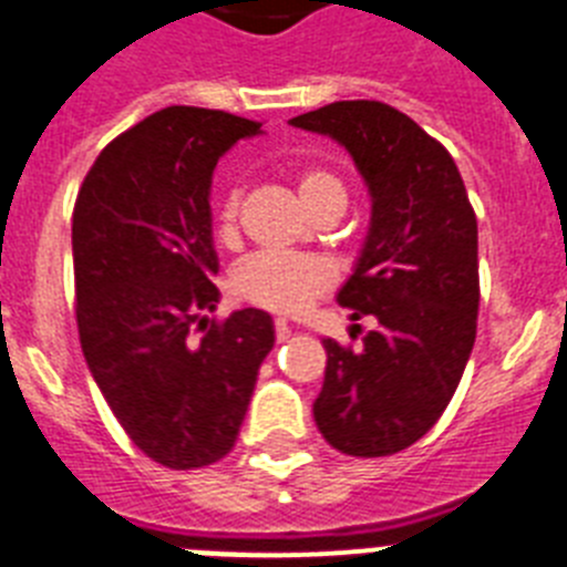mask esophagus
I'll use <instances>...</instances> for the list:
<instances>
[{
  "label": "esophagus",
  "mask_w": 567,
  "mask_h": 567,
  "mask_svg": "<svg viewBox=\"0 0 567 567\" xmlns=\"http://www.w3.org/2000/svg\"><path fill=\"white\" fill-rule=\"evenodd\" d=\"M275 338H278V343L292 338V327H289L287 320H275Z\"/></svg>",
  "instance_id": "obj_1"
}]
</instances>
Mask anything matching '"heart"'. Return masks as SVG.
<instances>
[{
	"label": "heart",
	"instance_id": "obj_1",
	"mask_svg": "<svg viewBox=\"0 0 567 567\" xmlns=\"http://www.w3.org/2000/svg\"><path fill=\"white\" fill-rule=\"evenodd\" d=\"M298 195L303 207L312 209L315 204L327 198H343V184L327 169H307L298 175ZM238 189H229L218 213V233L224 238L235 235V218H238ZM334 284V269L323 258L315 255L292 252H258L247 258L235 269V292L244 300L264 307L278 315H298L312 307Z\"/></svg>",
	"mask_w": 567,
	"mask_h": 567
}]
</instances>
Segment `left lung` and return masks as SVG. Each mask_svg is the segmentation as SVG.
<instances>
[{
    "label": "left lung",
    "instance_id": "left-lung-1",
    "mask_svg": "<svg viewBox=\"0 0 567 567\" xmlns=\"http://www.w3.org/2000/svg\"><path fill=\"white\" fill-rule=\"evenodd\" d=\"M289 124L338 142L372 198L338 303L378 327L360 349L323 340L315 423L352 457L403 452L445 412L474 349L477 215L449 150L389 104L334 102Z\"/></svg>",
    "mask_w": 567,
    "mask_h": 567
}]
</instances>
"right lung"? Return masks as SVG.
<instances>
[{
	"label": "right lung",
	"mask_w": 567,
	"mask_h": 567,
	"mask_svg": "<svg viewBox=\"0 0 567 567\" xmlns=\"http://www.w3.org/2000/svg\"><path fill=\"white\" fill-rule=\"evenodd\" d=\"M260 124L204 107H164L110 142L73 209L79 340L110 412L167 468L233 452L275 346L264 309L224 323L213 284V169ZM195 319H207L202 339Z\"/></svg>",
	"instance_id": "1"
}]
</instances>
